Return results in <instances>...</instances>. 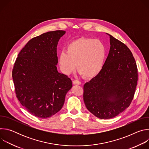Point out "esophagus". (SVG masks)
I'll use <instances>...</instances> for the list:
<instances>
[{
    "label": "esophagus",
    "mask_w": 149,
    "mask_h": 149,
    "mask_svg": "<svg viewBox=\"0 0 149 149\" xmlns=\"http://www.w3.org/2000/svg\"><path fill=\"white\" fill-rule=\"evenodd\" d=\"M73 84L75 85H80L81 83L80 81H79L78 80H74L73 81Z\"/></svg>",
    "instance_id": "1"
}]
</instances>
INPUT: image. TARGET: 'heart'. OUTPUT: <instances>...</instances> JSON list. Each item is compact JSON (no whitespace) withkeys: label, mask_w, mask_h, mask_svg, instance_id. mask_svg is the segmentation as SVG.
Here are the masks:
<instances>
[{"label":"heart","mask_w":149,"mask_h":149,"mask_svg":"<svg viewBox=\"0 0 149 149\" xmlns=\"http://www.w3.org/2000/svg\"><path fill=\"white\" fill-rule=\"evenodd\" d=\"M107 49L100 40L80 38L68 44L67 52H61L58 61L61 71L70 74L75 68L84 77L93 78L102 71L107 57Z\"/></svg>","instance_id":"obj_1"}]
</instances>
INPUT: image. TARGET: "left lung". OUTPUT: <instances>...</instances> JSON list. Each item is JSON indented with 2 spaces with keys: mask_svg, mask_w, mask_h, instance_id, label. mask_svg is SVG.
<instances>
[{
  "mask_svg": "<svg viewBox=\"0 0 149 149\" xmlns=\"http://www.w3.org/2000/svg\"><path fill=\"white\" fill-rule=\"evenodd\" d=\"M109 36L110 49L102 71L84 86L87 109L101 119L113 118L129 107L138 80L136 62L131 51Z\"/></svg>",
  "mask_w": 149,
  "mask_h": 149,
  "instance_id": "1",
  "label": "left lung"
}]
</instances>
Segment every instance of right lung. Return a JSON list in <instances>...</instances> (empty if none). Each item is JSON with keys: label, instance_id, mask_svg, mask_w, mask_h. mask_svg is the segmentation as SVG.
Instances as JSON below:
<instances>
[{"label": "right lung", "instance_id": "obj_1", "mask_svg": "<svg viewBox=\"0 0 149 149\" xmlns=\"http://www.w3.org/2000/svg\"><path fill=\"white\" fill-rule=\"evenodd\" d=\"M64 31L44 33L31 39L19 53L12 70L15 93L27 111L49 118L63 107L72 88L67 75L58 72L56 47Z\"/></svg>", "mask_w": 149, "mask_h": 149}]
</instances>
